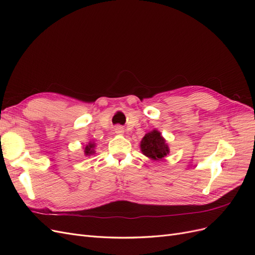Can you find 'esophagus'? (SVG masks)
Returning a JSON list of instances; mask_svg holds the SVG:
<instances>
[{
	"mask_svg": "<svg viewBox=\"0 0 255 255\" xmlns=\"http://www.w3.org/2000/svg\"><path fill=\"white\" fill-rule=\"evenodd\" d=\"M115 132H116V134H123V133H125V128L120 127V126H117L115 128Z\"/></svg>",
	"mask_w": 255,
	"mask_h": 255,
	"instance_id": "obj_1",
	"label": "esophagus"
}]
</instances>
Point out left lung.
<instances>
[{
  "label": "left lung",
  "instance_id": "8db88e82",
  "mask_svg": "<svg viewBox=\"0 0 255 255\" xmlns=\"http://www.w3.org/2000/svg\"><path fill=\"white\" fill-rule=\"evenodd\" d=\"M140 151L145 157L152 160L163 159L170 153L167 140L156 128L150 130L143 136L140 141Z\"/></svg>",
  "mask_w": 255,
  "mask_h": 255
}]
</instances>
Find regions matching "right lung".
Listing matches in <instances>:
<instances>
[{
    "label": "right lung",
    "mask_w": 255,
    "mask_h": 255,
    "mask_svg": "<svg viewBox=\"0 0 255 255\" xmlns=\"http://www.w3.org/2000/svg\"><path fill=\"white\" fill-rule=\"evenodd\" d=\"M96 142L95 141H89L88 143L85 144L83 146V150H84V154L86 156H90V155H95L96 154Z\"/></svg>",
    "instance_id": "right-lung-1"
}]
</instances>
